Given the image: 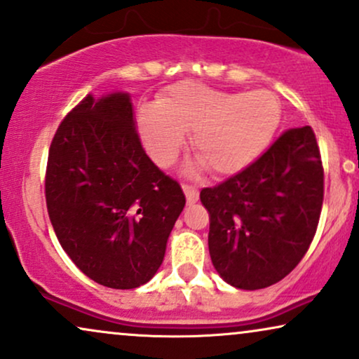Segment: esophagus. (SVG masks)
Wrapping results in <instances>:
<instances>
[{"label":"esophagus","instance_id":"34e87169","mask_svg":"<svg viewBox=\"0 0 359 359\" xmlns=\"http://www.w3.org/2000/svg\"><path fill=\"white\" fill-rule=\"evenodd\" d=\"M183 191L187 194L188 205H193V203H196L198 198H200V194H198V188L191 187V184H183Z\"/></svg>","mask_w":359,"mask_h":359}]
</instances>
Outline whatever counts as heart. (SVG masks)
<instances>
[{"label": "heart", "mask_w": 359, "mask_h": 359, "mask_svg": "<svg viewBox=\"0 0 359 359\" xmlns=\"http://www.w3.org/2000/svg\"><path fill=\"white\" fill-rule=\"evenodd\" d=\"M281 123V104L268 90L221 91L181 81L158 100V111L140 114L144 148L158 166H170L191 135V148L218 176L250 168L273 143Z\"/></svg>", "instance_id": "1"}]
</instances>
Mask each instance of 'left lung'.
I'll use <instances>...</instances> for the list:
<instances>
[{
    "mask_svg": "<svg viewBox=\"0 0 359 359\" xmlns=\"http://www.w3.org/2000/svg\"><path fill=\"white\" fill-rule=\"evenodd\" d=\"M323 178L316 136L303 126L283 133L250 168L201 189L210 256L228 285L261 290L293 271L315 238Z\"/></svg>",
    "mask_w": 359,
    "mask_h": 359,
    "instance_id": "obj_1",
    "label": "left lung"
}]
</instances>
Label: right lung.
I'll list each match as a JSON object with an SVG mask.
<instances>
[{"mask_svg": "<svg viewBox=\"0 0 359 359\" xmlns=\"http://www.w3.org/2000/svg\"><path fill=\"white\" fill-rule=\"evenodd\" d=\"M46 206L66 255L100 285L148 283L184 208L183 189L141 146L131 96L88 95L51 141Z\"/></svg>", "mask_w": 359, "mask_h": 359, "instance_id": "obj_1", "label": "right lung"}]
</instances>
